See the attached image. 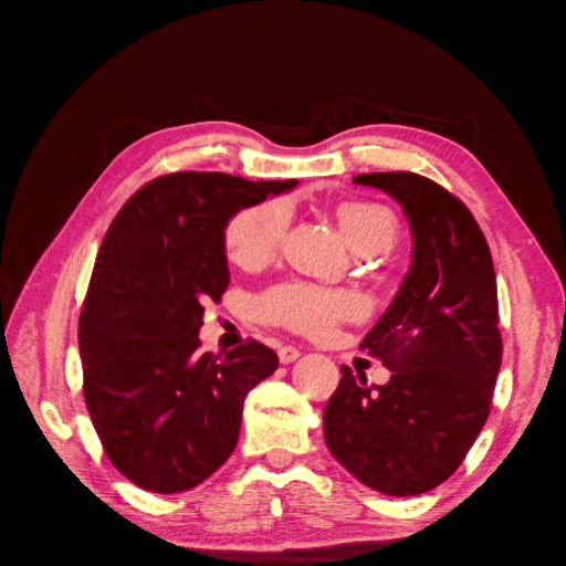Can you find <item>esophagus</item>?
Returning <instances> with one entry per match:
<instances>
[{
	"instance_id": "obj_1",
	"label": "esophagus",
	"mask_w": 566,
	"mask_h": 566,
	"mask_svg": "<svg viewBox=\"0 0 566 566\" xmlns=\"http://www.w3.org/2000/svg\"><path fill=\"white\" fill-rule=\"evenodd\" d=\"M300 356H302V352L296 346H282L280 348V361L282 364H294Z\"/></svg>"
}]
</instances>
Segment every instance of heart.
<instances>
[{
    "label": "heart",
    "mask_w": 566,
    "mask_h": 566,
    "mask_svg": "<svg viewBox=\"0 0 566 566\" xmlns=\"http://www.w3.org/2000/svg\"><path fill=\"white\" fill-rule=\"evenodd\" d=\"M290 218V205L284 200L254 205V208L234 214L224 230V244H228L232 262L254 266L270 260L284 240ZM336 218L346 242L356 252L388 250L396 238V218L384 205L346 202L336 210ZM260 314L264 322L286 326L292 332L322 336L332 332L336 324L361 316L364 302L352 292L286 282L262 294Z\"/></svg>",
    "instance_id": "b5f03b06"
}]
</instances>
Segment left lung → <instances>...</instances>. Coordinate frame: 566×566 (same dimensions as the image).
<instances>
[{
    "mask_svg": "<svg viewBox=\"0 0 566 566\" xmlns=\"http://www.w3.org/2000/svg\"><path fill=\"white\" fill-rule=\"evenodd\" d=\"M356 185L403 208L413 260L361 348L390 371L384 386L342 366L324 408L332 455L384 495L446 482L485 426L500 374L497 282L485 234L455 195L416 172H364Z\"/></svg>",
    "mask_w": 566,
    "mask_h": 566,
    "instance_id": "8db88e82",
    "label": "left lung"
}]
</instances>
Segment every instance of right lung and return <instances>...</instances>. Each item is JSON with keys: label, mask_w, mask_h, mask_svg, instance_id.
Segmentation results:
<instances>
[{"label": "right lung", "mask_w": 566, "mask_h": 566, "mask_svg": "<svg viewBox=\"0 0 566 566\" xmlns=\"http://www.w3.org/2000/svg\"><path fill=\"white\" fill-rule=\"evenodd\" d=\"M296 180L170 172L123 205L78 318L84 398L108 460L150 492H185L232 455L250 390L280 358L250 338L200 354L205 304L230 284L224 228Z\"/></svg>", "instance_id": "obj_1"}]
</instances>
